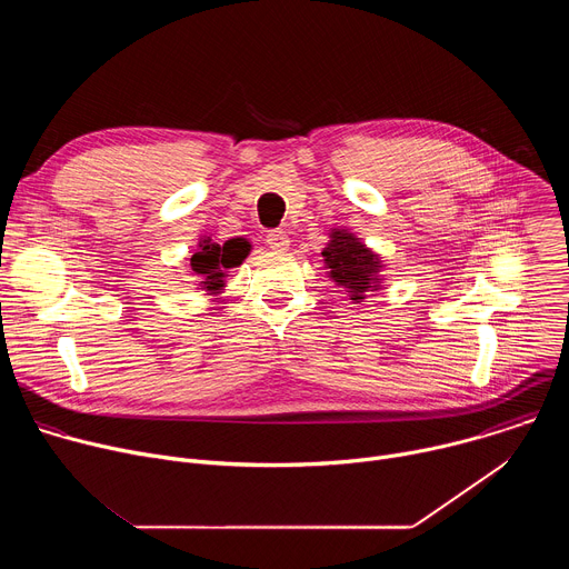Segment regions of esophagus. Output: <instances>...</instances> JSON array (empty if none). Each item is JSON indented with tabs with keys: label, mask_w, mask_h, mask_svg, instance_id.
<instances>
[{
	"label": "esophagus",
	"mask_w": 569,
	"mask_h": 569,
	"mask_svg": "<svg viewBox=\"0 0 569 569\" xmlns=\"http://www.w3.org/2000/svg\"><path fill=\"white\" fill-rule=\"evenodd\" d=\"M266 242L272 250H286L290 246V238H288L286 231H270L266 236Z\"/></svg>",
	"instance_id": "obj_1"
}]
</instances>
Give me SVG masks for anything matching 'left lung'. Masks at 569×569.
Masks as SVG:
<instances>
[{
    "label": "left lung",
    "mask_w": 569,
    "mask_h": 569,
    "mask_svg": "<svg viewBox=\"0 0 569 569\" xmlns=\"http://www.w3.org/2000/svg\"><path fill=\"white\" fill-rule=\"evenodd\" d=\"M323 261L329 266L331 279L351 292L353 301L365 299L369 288H378V272L380 259L371 250H367L362 242L345 231L338 229L331 233V242L321 252Z\"/></svg>",
    "instance_id": "left-lung-1"
}]
</instances>
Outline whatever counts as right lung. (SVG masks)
Returning a JSON list of instances; mask_svg holds the SVG:
<instances>
[{"label": "right lung", "mask_w": 569, "mask_h": 569, "mask_svg": "<svg viewBox=\"0 0 569 569\" xmlns=\"http://www.w3.org/2000/svg\"><path fill=\"white\" fill-rule=\"evenodd\" d=\"M250 254V242L246 238H229L227 242H213L211 238L200 240L198 252L191 257V270L200 277L207 290L222 288V277L229 268H236Z\"/></svg>", "instance_id": "add662e5"}]
</instances>
